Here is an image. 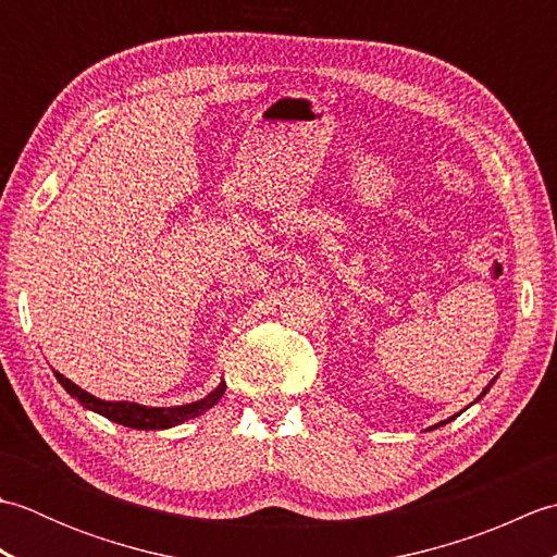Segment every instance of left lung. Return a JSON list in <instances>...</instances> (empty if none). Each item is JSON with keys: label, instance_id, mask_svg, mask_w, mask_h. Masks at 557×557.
<instances>
[{"label": "left lung", "instance_id": "obj_1", "mask_svg": "<svg viewBox=\"0 0 557 557\" xmlns=\"http://www.w3.org/2000/svg\"><path fill=\"white\" fill-rule=\"evenodd\" d=\"M493 383H495V377H493V381H491V385H493ZM491 385H488V387H486V389H483V393H481V395H479V397H476V401H479V399H481V397H483V395H486V393H488V389H491ZM455 417H457V413H455ZM455 417H449V419H447V421H453V419H455ZM447 421H441V423H435V425H431V429H437V425H445V423H447Z\"/></svg>", "mask_w": 557, "mask_h": 557}]
</instances>
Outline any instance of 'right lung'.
Masks as SVG:
<instances>
[{"mask_svg":"<svg viewBox=\"0 0 557 557\" xmlns=\"http://www.w3.org/2000/svg\"><path fill=\"white\" fill-rule=\"evenodd\" d=\"M54 377L66 393L78 399L83 407L100 413V417L110 419L114 423H122L126 429H136V431H162V429H172V425H180L184 421H191L200 413H206L210 407H215L220 397L224 395V381H220V385L212 389L210 395H206L203 399H196L191 405H180V407H146V405H136V401H108L100 399L96 395L86 393V389L78 387L76 383H71L69 377H64L62 373L54 371Z\"/></svg>","mask_w":557,"mask_h":557,"instance_id":"right-lung-1","label":"right lung"}]
</instances>
